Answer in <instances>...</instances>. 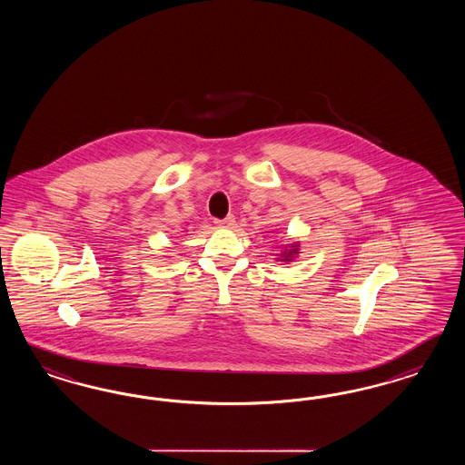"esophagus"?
<instances>
[{
    "label": "esophagus",
    "mask_w": 465,
    "mask_h": 465,
    "mask_svg": "<svg viewBox=\"0 0 465 465\" xmlns=\"http://www.w3.org/2000/svg\"><path fill=\"white\" fill-rule=\"evenodd\" d=\"M216 223H218V226H222V228H232V226L235 225V216L228 214L225 220H218Z\"/></svg>",
    "instance_id": "obj_1"
}]
</instances>
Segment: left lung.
Instances as JSON below:
<instances>
[{
    "instance_id": "obj_1",
    "label": "left lung",
    "mask_w": 465,
    "mask_h": 465,
    "mask_svg": "<svg viewBox=\"0 0 465 465\" xmlns=\"http://www.w3.org/2000/svg\"><path fill=\"white\" fill-rule=\"evenodd\" d=\"M276 249H280V252L274 253L278 262H293L298 253H300V242H290V243H282V245H276Z\"/></svg>"
}]
</instances>
